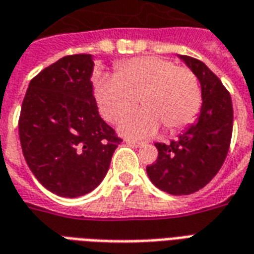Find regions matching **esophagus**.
I'll return each mask as SVG.
<instances>
[{
  "mask_svg": "<svg viewBox=\"0 0 254 254\" xmlns=\"http://www.w3.org/2000/svg\"><path fill=\"white\" fill-rule=\"evenodd\" d=\"M125 143L127 144V145H130V147H134V148H138V147H141L143 144L141 143H138V141H134V140H125Z\"/></svg>",
  "mask_w": 254,
  "mask_h": 254,
  "instance_id": "esophagus-1",
  "label": "esophagus"
}]
</instances>
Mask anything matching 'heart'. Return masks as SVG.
<instances>
[{
  "mask_svg": "<svg viewBox=\"0 0 254 254\" xmlns=\"http://www.w3.org/2000/svg\"><path fill=\"white\" fill-rule=\"evenodd\" d=\"M94 96L102 117L118 122L137 103L143 110L129 116L120 130L132 137H151L159 132L174 133L187 127L201 105V91L190 69L160 57H137L118 64L116 74H102Z\"/></svg>",
  "mask_w": 254,
  "mask_h": 254,
  "instance_id": "obj_1",
  "label": "heart"
}]
</instances>
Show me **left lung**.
<instances>
[{
    "label": "left lung",
    "instance_id": "8db88e82",
    "mask_svg": "<svg viewBox=\"0 0 254 254\" xmlns=\"http://www.w3.org/2000/svg\"><path fill=\"white\" fill-rule=\"evenodd\" d=\"M201 85L202 105L196 122L170 144L156 143L158 159L147 167L155 187L174 196L200 190L218 174L229 152L233 103L227 89L201 61L178 56Z\"/></svg>",
    "mask_w": 254,
    "mask_h": 254
}]
</instances>
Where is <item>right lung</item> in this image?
Listing matches in <instances>:
<instances>
[{
  "instance_id": "right-lung-1",
  "label": "right lung",
  "mask_w": 254,
  "mask_h": 254,
  "mask_svg": "<svg viewBox=\"0 0 254 254\" xmlns=\"http://www.w3.org/2000/svg\"><path fill=\"white\" fill-rule=\"evenodd\" d=\"M94 56L60 58L31 80L19 120L25 162L47 190L87 194L103 181L120 138L99 116Z\"/></svg>"
}]
</instances>
